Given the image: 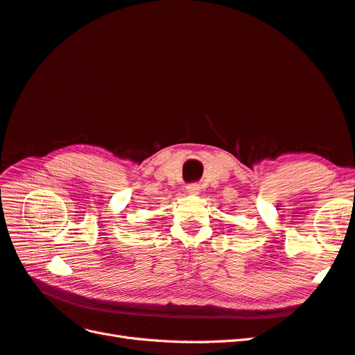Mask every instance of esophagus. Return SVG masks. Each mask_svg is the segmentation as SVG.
I'll return each mask as SVG.
<instances>
[{"mask_svg": "<svg viewBox=\"0 0 355 355\" xmlns=\"http://www.w3.org/2000/svg\"><path fill=\"white\" fill-rule=\"evenodd\" d=\"M187 191H188V194H198V191H200V187H198V184H189V185H187Z\"/></svg>", "mask_w": 355, "mask_h": 355, "instance_id": "1", "label": "esophagus"}]
</instances>
